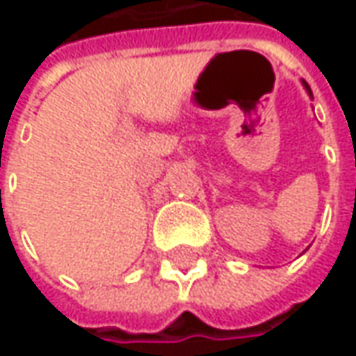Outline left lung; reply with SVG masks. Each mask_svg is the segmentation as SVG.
I'll list each match as a JSON object with an SVG mask.
<instances>
[{
	"label": "left lung",
	"mask_w": 356,
	"mask_h": 356,
	"mask_svg": "<svg viewBox=\"0 0 356 356\" xmlns=\"http://www.w3.org/2000/svg\"><path fill=\"white\" fill-rule=\"evenodd\" d=\"M305 87H307V90H309V85H307V83H305ZM309 92H311V90H309Z\"/></svg>",
	"instance_id": "8db88e82"
}]
</instances>
